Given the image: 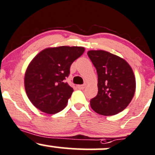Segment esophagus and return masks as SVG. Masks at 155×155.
<instances>
[{"label":"esophagus","mask_w":155,"mask_h":155,"mask_svg":"<svg viewBox=\"0 0 155 155\" xmlns=\"http://www.w3.org/2000/svg\"><path fill=\"white\" fill-rule=\"evenodd\" d=\"M86 86H87V84L86 83L83 84V85H77L78 88H79V89H84V88H86Z\"/></svg>","instance_id":"esophagus-1"}]
</instances>
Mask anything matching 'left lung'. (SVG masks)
<instances>
[{
	"instance_id": "1",
	"label": "left lung",
	"mask_w": 155,
	"mask_h": 155,
	"mask_svg": "<svg viewBox=\"0 0 155 155\" xmlns=\"http://www.w3.org/2000/svg\"><path fill=\"white\" fill-rule=\"evenodd\" d=\"M88 55L97 73V94L90 101L93 110L113 116L124 110L136 91V77L127 61L103 50H91Z\"/></svg>"
}]
</instances>
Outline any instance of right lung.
<instances>
[{
  "label": "right lung",
  "mask_w": 155,
  "mask_h": 155,
  "mask_svg": "<svg viewBox=\"0 0 155 155\" xmlns=\"http://www.w3.org/2000/svg\"><path fill=\"white\" fill-rule=\"evenodd\" d=\"M84 51L85 48L78 46L47 48L31 60L25 70L24 85L36 108L54 114L66 107L73 89L64 80L71 64Z\"/></svg>",
  "instance_id": "obj_1"
}]
</instances>
